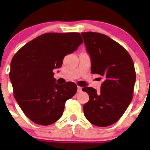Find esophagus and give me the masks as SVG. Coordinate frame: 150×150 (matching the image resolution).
<instances>
[{"label": "esophagus", "mask_w": 150, "mask_h": 150, "mask_svg": "<svg viewBox=\"0 0 150 150\" xmlns=\"http://www.w3.org/2000/svg\"><path fill=\"white\" fill-rule=\"evenodd\" d=\"M82 91V87H80V86H77V92H80Z\"/></svg>", "instance_id": "34e87169"}]
</instances>
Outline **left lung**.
Segmentation results:
<instances>
[{
  "instance_id": "left-lung-1",
  "label": "left lung",
  "mask_w": 150,
  "mask_h": 150,
  "mask_svg": "<svg viewBox=\"0 0 150 150\" xmlns=\"http://www.w3.org/2000/svg\"><path fill=\"white\" fill-rule=\"evenodd\" d=\"M81 34L91 57L92 73L103 77L100 92L91 87L82 89L89 96L84 114L96 126H108L120 119L132 101L136 80L133 61L123 46L106 35Z\"/></svg>"
}]
</instances>
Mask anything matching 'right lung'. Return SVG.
Segmentation results:
<instances>
[{"instance_id":"1","label":"right lung","mask_w":150,"mask_h":150,"mask_svg":"<svg viewBox=\"0 0 150 150\" xmlns=\"http://www.w3.org/2000/svg\"><path fill=\"white\" fill-rule=\"evenodd\" d=\"M83 43L80 33H46L30 41L15 54L9 76L14 97L27 118L49 125L59 119L65 103L77 92V85L56 83L53 70Z\"/></svg>"}]
</instances>
